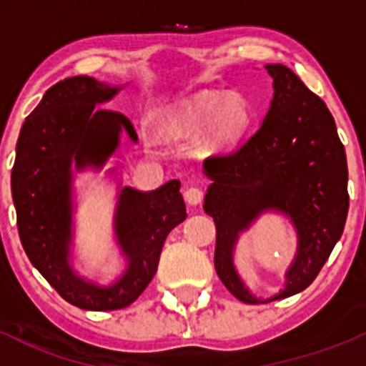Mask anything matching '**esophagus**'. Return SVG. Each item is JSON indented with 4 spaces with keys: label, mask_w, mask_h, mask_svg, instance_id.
I'll return each mask as SVG.
<instances>
[{
    "label": "esophagus",
    "mask_w": 366,
    "mask_h": 366,
    "mask_svg": "<svg viewBox=\"0 0 366 366\" xmlns=\"http://www.w3.org/2000/svg\"><path fill=\"white\" fill-rule=\"evenodd\" d=\"M204 189L202 187H197V186H191L187 187L186 193H184V198H186V202L189 205H198L202 204V200H204Z\"/></svg>",
    "instance_id": "obj_1"
}]
</instances>
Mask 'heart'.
<instances>
[{
  "instance_id": "heart-1",
  "label": "heart",
  "mask_w": 366,
  "mask_h": 366,
  "mask_svg": "<svg viewBox=\"0 0 366 366\" xmlns=\"http://www.w3.org/2000/svg\"><path fill=\"white\" fill-rule=\"evenodd\" d=\"M214 120L217 142L232 143L248 129L249 113L244 101L224 95H198L186 104L173 109L168 117V132L172 136L187 134Z\"/></svg>"
}]
</instances>
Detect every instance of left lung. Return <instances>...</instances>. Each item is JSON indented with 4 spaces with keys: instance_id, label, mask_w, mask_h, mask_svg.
Returning a JSON list of instances; mask_svg holds the SVG:
<instances>
[{
    "instance_id": "8db88e82",
    "label": "left lung",
    "mask_w": 366,
    "mask_h": 366,
    "mask_svg": "<svg viewBox=\"0 0 366 366\" xmlns=\"http://www.w3.org/2000/svg\"><path fill=\"white\" fill-rule=\"evenodd\" d=\"M265 69L274 79V97L260 127L237 149L204 162L212 180L204 209L216 223L214 267L230 294L246 305L260 301L239 280L232 248L262 210L285 212L299 234L289 282L272 301L312 285L342 237L349 210L345 149L330 109L289 67Z\"/></svg>"
}]
</instances>
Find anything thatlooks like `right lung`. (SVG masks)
Wrapping results in <instances>:
<instances>
[{
    "label": "right lung",
    "instance_id": "add662e5",
    "mask_svg": "<svg viewBox=\"0 0 366 366\" xmlns=\"http://www.w3.org/2000/svg\"><path fill=\"white\" fill-rule=\"evenodd\" d=\"M114 94L117 88L88 76L53 84L23 124L12 168L17 228L29 262L65 301L94 312L125 308L139 297L156 274L166 237L187 216L179 180L152 193L124 187L117 235L129 260L125 274L113 287L99 289L69 267L70 164H104L122 127L136 142L124 114L95 108Z\"/></svg>",
    "mask_w": 366,
    "mask_h": 366
}]
</instances>
